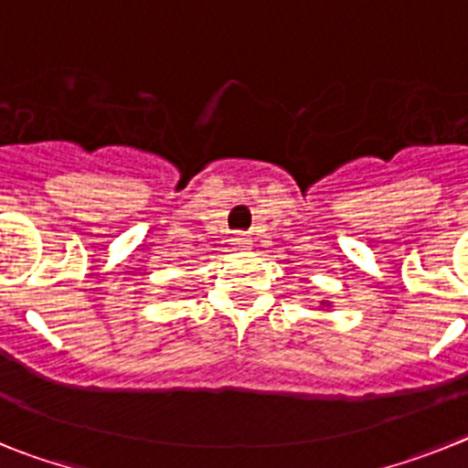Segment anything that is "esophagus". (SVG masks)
Returning <instances> with one entry per match:
<instances>
[{
  "mask_svg": "<svg viewBox=\"0 0 468 468\" xmlns=\"http://www.w3.org/2000/svg\"><path fill=\"white\" fill-rule=\"evenodd\" d=\"M233 245L238 247V250H245V247L250 245V238H247L245 233H235V238H233Z\"/></svg>",
  "mask_w": 468,
  "mask_h": 468,
  "instance_id": "34e87169",
  "label": "esophagus"
}]
</instances>
